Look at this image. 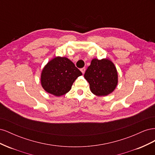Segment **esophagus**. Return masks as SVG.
Instances as JSON below:
<instances>
[{
  "instance_id": "34e87169",
  "label": "esophagus",
  "mask_w": 155,
  "mask_h": 155,
  "mask_svg": "<svg viewBox=\"0 0 155 155\" xmlns=\"http://www.w3.org/2000/svg\"><path fill=\"white\" fill-rule=\"evenodd\" d=\"M85 68H81V72L83 73V74H84L85 72Z\"/></svg>"
}]
</instances>
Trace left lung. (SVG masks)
<instances>
[{"instance_id": "1", "label": "left lung", "mask_w": 155, "mask_h": 155, "mask_svg": "<svg viewBox=\"0 0 155 155\" xmlns=\"http://www.w3.org/2000/svg\"><path fill=\"white\" fill-rule=\"evenodd\" d=\"M91 92L105 96L114 91L118 84V72L114 63L108 59H93L84 74Z\"/></svg>"}]
</instances>
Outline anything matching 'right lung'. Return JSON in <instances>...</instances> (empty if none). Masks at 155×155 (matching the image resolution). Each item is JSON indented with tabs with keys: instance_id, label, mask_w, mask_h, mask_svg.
Masks as SVG:
<instances>
[{
	"instance_id": "add662e5",
	"label": "right lung",
	"mask_w": 155,
	"mask_h": 155,
	"mask_svg": "<svg viewBox=\"0 0 155 155\" xmlns=\"http://www.w3.org/2000/svg\"><path fill=\"white\" fill-rule=\"evenodd\" d=\"M81 75V72L70 59L55 57L42 70L41 85L51 94L60 96L69 92L73 83Z\"/></svg>"
}]
</instances>
